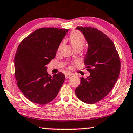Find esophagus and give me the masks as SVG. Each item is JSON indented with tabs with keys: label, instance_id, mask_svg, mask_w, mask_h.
Returning a JSON list of instances; mask_svg holds the SVG:
<instances>
[{
	"label": "esophagus",
	"instance_id": "obj_1",
	"mask_svg": "<svg viewBox=\"0 0 133 133\" xmlns=\"http://www.w3.org/2000/svg\"><path fill=\"white\" fill-rule=\"evenodd\" d=\"M71 76H72V75L69 74H66L65 75V78H66V79L69 78Z\"/></svg>",
	"mask_w": 133,
	"mask_h": 133
}]
</instances>
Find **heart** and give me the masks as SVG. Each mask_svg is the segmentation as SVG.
I'll list each match as a JSON object with an SVG mask.
<instances>
[{"label":"heart","mask_w":133,"mask_h":133,"mask_svg":"<svg viewBox=\"0 0 133 133\" xmlns=\"http://www.w3.org/2000/svg\"><path fill=\"white\" fill-rule=\"evenodd\" d=\"M70 40L73 48L82 49L86 43L85 36L79 31H74L70 36Z\"/></svg>","instance_id":"obj_1"}]
</instances>
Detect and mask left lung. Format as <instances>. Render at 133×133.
<instances>
[{
    "label": "left lung",
    "instance_id": "1",
    "mask_svg": "<svg viewBox=\"0 0 133 133\" xmlns=\"http://www.w3.org/2000/svg\"><path fill=\"white\" fill-rule=\"evenodd\" d=\"M88 43L84 63L90 75L81 77L75 95L82 102L93 104L105 97L118 79L120 59L113 42L102 32L91 27H77Z\"/></svg>",
    "mask_w": 133,
    "mask_h": 133
}]
</instances>
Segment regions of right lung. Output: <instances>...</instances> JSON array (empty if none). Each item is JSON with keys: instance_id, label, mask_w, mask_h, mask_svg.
<instances>
[{"instance_id": "right-lung-1", "label": "right lung", "mask_w": 133, "mask_h": 133, "mask_svg": "<svg viewBox=\"0 0 133 133\" xmlns=\"http://www.w3.org/2000/svg\"><path fill=\"white\" fill-rule=\"evenodd\" d=\"M67 29L42 28L24 38L15 56V75L17 85L27 99L44 105L53 101L65 80L64 74L53 76L45 65L56 56Z\"/></svg>"}]
</instances>
